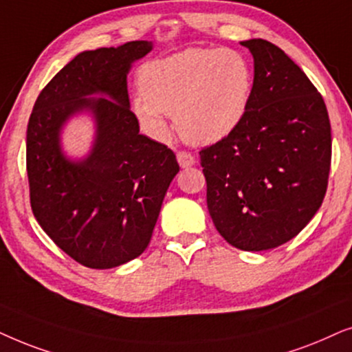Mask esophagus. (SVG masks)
I'll return each mask as SVG.
<instances>
[{"label":"esophagus","mask_w":352,"mask_h":352,"mask_svg":"<svg viewBox=\"0 0 352 352\" xmlns=\"http://www.w3.org/2000/svg\"><path fill=\"white\" fill-rule=\"evenodd\" d=\"M177 161H179L182 168H188V167H191V166H195V162H196L195 157L191 156L190 153H186V151L177 153Z\"/></svg>","instance_id":"34e87169"}]
</instances>
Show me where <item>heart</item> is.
Listing matches in <instances>:
<instances>
[{
	"label": "heart",
	"mask_w": 352,
	"mask_h": 352,
	"mask_svg": "<svg viewBox=\"0 0 352 352\" xmlns=\"http://www.w3.org/2000/svg\"><path fill=\"white\" fill-rule=\"evenodd\" d=\"M142 95L133 100L140 124L154 138L170 133L167 114L186 142L212 144L240 127L252 98V69L235 50L188 48L144 64Z\"/></svg>",
	"instance_id": "b5f03b06"
}]
</instances>
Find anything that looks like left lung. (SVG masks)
I'll use <instances>...</instances> for the list:
<instances>
[{"label": "left lung", "instance_id": "8db88e82", "mask_svg": "<svg viewBox=\"0 0 352 352\" xmlns=\"http://www.w3.org/2000/svg\"><path fill=\"white\" fill-rule=\"evenodd\" d=\"M241 45L254 59L250 107L199 156L215 228L238 250L265 251L296 236L322 206L331 129L320 93L285 51L262 38Z\"/></svg>", "mask_w": 352, "mask_h": 352}]
</instances>
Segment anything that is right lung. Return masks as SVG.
<instances>
[{"mask_svg": "<svg viewBox=\"0 0 352 352\" xmlns=\"http://www.w3.org/2000/svg\"><path fill=\"white\" fill-rule=\"evenodd\" d=\"M153 41L83 51L36 98L27 127V175L35 219L51 240L90 269H112L146 250L168 185L180 170L166 144L140 133L127 75ZM88 113L91 151L70 158L62 130Z\"/></svg>", "mask_w": 352, "mask_h": 352, "instance_id": "1", "label": "right lung"}]
</instances>
